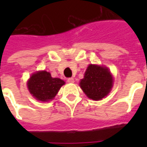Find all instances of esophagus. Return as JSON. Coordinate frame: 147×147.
Masks as SVG:
<instances>
[{"mask_svg":"<svg viewBox=\"0 0 147 147\" xmlns=\"http://www.w3.org/2000/svg\"><path fill=\"white\" fill-rule=\"evenodd\" d=\"M67 81V83H74V79H73V78H68Z\"/></svg>","mask_w":147,"mask_h":147,"instance_id":"34e87169","label":"esophagus"}]
</instances>
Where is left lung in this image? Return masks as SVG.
I'll use <instances>...</instances> for the list:
<instances>
[{"instance_id": "left-lung-1", "label": "left lung", "mask_w": 147, "mask_h": 147, "mask_svg": "<svg viewBox=\"0 0 147 147\" xmlns=\"http://www.w3.org/2000/svg\"><path fill=\"white\" fill-rule=\"evenodd\" d=\"M113 84V78L106 67L90 64L80 86L89 98L99 101L109 94Z\"/></svg>"}]
</instances>
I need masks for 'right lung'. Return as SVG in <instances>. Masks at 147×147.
Masks as SVG:
<instances>
[{
  "instance_id": "obj_1",
  "label": "right lung",
  "mask_w": 147,
  "mask_h": 147,
  "mask_svg": "<svg viewBox=\"0 0 147 147\" xmlns=\"http://www.w3.org/2000/svg\"><path fill=\"white\" fill-rule=\"evenodd\" d=\"M59 78H53L46 71H39L34 73L27 81V87L34 98L41 102L53 100L64 84Z\"/></svg>"
}]
</instances>
